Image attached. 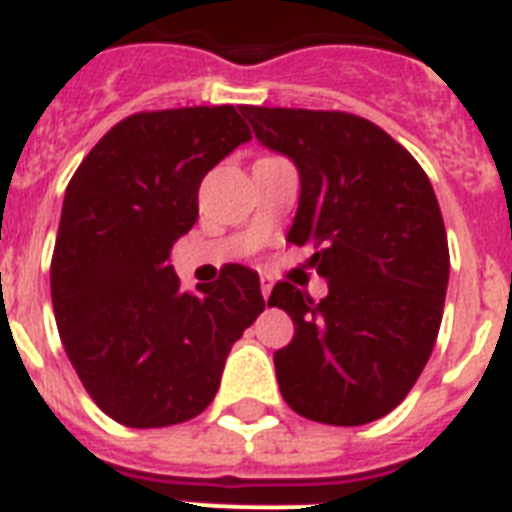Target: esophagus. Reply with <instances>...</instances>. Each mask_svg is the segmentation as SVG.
I'll return each instance as SVG.
<instances>
[{
	"instance_id": "obj_1",
	"label": "esophagus",
	"mask_w": 512,
	"mask_h": 512,
	"mask_svg": "<svg viewBox=\"0 0 512 512\" xmlns=\"http://www.w3.org/2000/svg\"><path fill=\"white\" fill-rule=\"evenodd\" d=\"M261 295H264L266 301H269V295H272V280H269V277H261Z\"/></svg>"
}]
</instances>
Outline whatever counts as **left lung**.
Segmentation results:
<instances>
[{
    "label": "left lung",
    "instance_id": "left-lung-1",
    "mask_svg": "<svg viewBox=\"0 0 512 512\" xmlns=\"http://www.w3.org/2000/svg\"><path fill=\"white\" fill-rule=\"evenodd\" d=\"M266 149L301 175L287 240L314 248L329 293L277 282L269 306L295 335L274 353L285 403L332 426L398 408L421 377L445 308L450 253L421 164L374 122L348 112L243 107Z\"/></svg>",
    "mask_w": 512,
    "mask_h": 512
}]
</instances>
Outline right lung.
<instances>
[{
  "instance_id": "obj_1",
  "label": "right lung",
  "mask_w": 512,
  "mask_h": 512,
  "mask_svg": "<svg viewBox=\"0 0 512 512\" xmlns=\"http://www.w3.org/2000/svg\"><path fill=\"white\" fill-rule=\"evenodd\" d=\"M251 130L235 107L138 112L117 122L65 190L52 256L59 337L117 424H183L214 400L227 353L264 311L259 274L230 264L185 293L167 264L198 219V185Z\"/></svg>"
}]
</instances>
